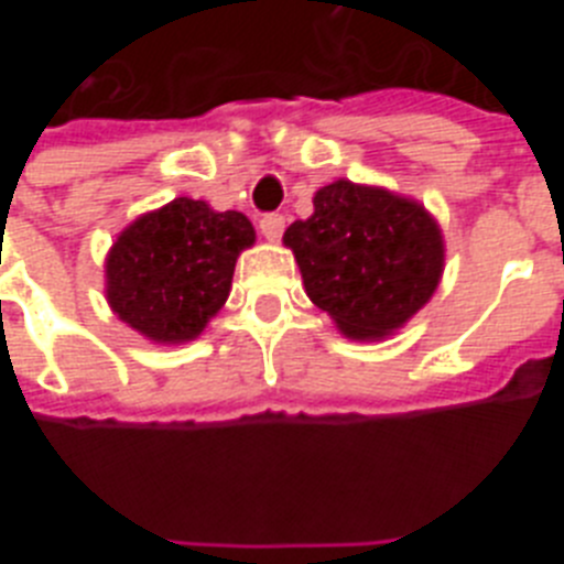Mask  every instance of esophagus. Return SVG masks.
Listing matches in <instances>:
<instances>
[{
  "label": "esophagus",
  "instance_id": "34e87169",
  "mask_svg": "<svg viewBox=\"0 0 564 564\" xmlns=\"http://www.w3.org/2000/svg\"><path fill=\"white\" fill-rule=\"evenodd\" d=\"M259 231L265 234V239L276 242V239L282 237V231H285V217L276 212L265 214V217H259Z\"/></svg>",
  "mask_w": 564,
  "mask_h": 564
}]
</instances>
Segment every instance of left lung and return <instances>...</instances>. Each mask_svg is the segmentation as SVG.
Wrapping results in <instances>:
<instances>
[{
	"mask_svg": "<svg viewBox=\"0 0 564 564\" xmlns=\"http://www.w3.org/2000/svg\"><path fill=\"white\" fill-rule=\"evenodd\" d=\"M316 212L285 231L313 305L341 333L378 338L415 316L443 273V239L423 206L383 188L336 181Z\"/></svg>",
	"mask_w": 564,
	"mask_h": 564,
	"instance_id": "left-lung-1",
	"label": "left lung"
}]
</instances>
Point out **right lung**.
Here are the masks:
<instances>
[{
	"label": "right lung",
	"instance_id": "right-lung-1",
	"mask_svg": "<svg viewBox=\"0 0 564 564\" xmlns=\"http://www.w3.org/2000/svg\"><path fill=\"white\" fill-rule=\"evenodd\" d=\"M248 246L253 226L246 214L177 197L118 237L107 257L109 305L152 341H188L226 305Z\"/></svg>",
	"mask_w": 564,
	"mask_h": 564
}]
</instances>
